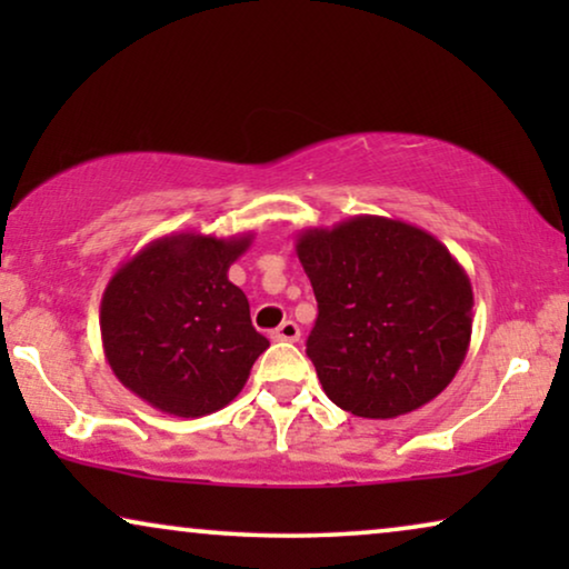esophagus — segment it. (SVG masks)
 <instances>
[{
  "instance_id": "34e87169",
  "label": "esophagus",
  "mask_w": 569,
  "mask_h": 569,
  "mask_svg": "<svg viewBox=\"0 0 569 569\" xmlns=\"http://www.w3.org/2000/svg\"><path fill=\"white\" fill-rule=\"evenodd\" d=\"M271 339L274 341H298L300 339V326L295 321L279 323L274 331H271Z\"/></svg>"
}]
</instances>
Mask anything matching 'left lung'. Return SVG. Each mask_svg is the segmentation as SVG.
<instances>
[{
    "label": "left lung",
    "mask_w": 569,
    "mask_h": 569,
    "mask_svg": "<svg viewBox=\"0 0 569 569\" xmlns=\"http://www.w3.org/2000/svg\"><path fill=\"white\" fill-rule=\"evenodd\" d=\"M318 318L308 357L355 417L409 415L448 388L471 341V279L417 224L357 214L295 243Z\"/></svg>",
    "instance_id": "1"
}]
</instances>
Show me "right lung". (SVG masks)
I'll return each mask as SVG.
<instances>
[{"label":"right lung","mask_w":569,"mask_h":569,"mask_svg":"<svg viewBox=\"0 0 569 569\" xmlns=\"http://www.w3.org/2000/svg\"><path fill=\"white\" fill-rule=\"evenodd\" d=\"M253 243L170 232L116 269L100 300V339L113 376L173 417H204L243 391L269 339L228 271Z\"/></svg>","instance_id":"obj_1"}]
</instances>
